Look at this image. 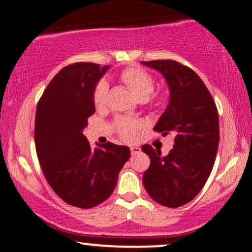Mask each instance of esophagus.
<instances>
[{
	"label": "esophagus",
	"instance_id": "esophagus-1",
	"mask_svg": "<svg viewBox=\"0 0 252 252\" xmlns=\"http://www.w3.org/2000/svg\"><path fill=\"white\" fill-rule=\"evenodd\" d=\"M130 150H131V155H137V154H140V153H141L140 147H131Z\"/></svg>",
	"mask_w": 252,
	"mask_h": 252
}]
</instances>
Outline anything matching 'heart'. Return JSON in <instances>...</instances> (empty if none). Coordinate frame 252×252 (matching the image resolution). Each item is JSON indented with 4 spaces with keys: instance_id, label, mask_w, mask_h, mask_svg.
Masks as SVG:
<instances>
[{
    "instance_id": "1",
    "label": "heart",
    "mask_w": 252,
    "mask_h": 252,
    "mask_svg": "<svg viewBox=\"0 0 252 252\" xmlns=\"http://www.w3.org/2000/svg\"><path fill=\"white\" fill-rule=\"evenodd\" d=\"M121 80L128 86V89L138 100H147L154 91V79L150 74L141 70V68H126L121 74ZM106 94H108V84L105 80H100L97 84L96 90L94 92V103L97 108L104 106L106 102ZM116 128L124 140L132 141L135 140L136 135H137L140 123L136 122V121L128 120V118H118L116 121Z\"/></svg>"
}]
</instances>
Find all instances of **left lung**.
<instances>
[{
  "label": "left lung",
  "mask_w": 252,
  "mask_h": 252,
  "mask_svg": "<svg viewBox=\"0 0 252 252\" xmlns=\"http://www.w3.org/2000/svg\"><path fill=\"white\" fill-rule=\"evenodd\" d=\"M141 63L162 74L169 89L168 105L154 130L175 135L166 156L142 146L150 158L143 185L156 202L174 209L192 200L209 179L219 143L218 111L204 82L189 67L174 60Z\"/></svg>",
  "instance_id": "1"
}]
</instances>
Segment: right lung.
Instances as JSON below:
<instances>
[{"mask_svg":"<svg viewBox=\"0 0 252 252\" xmlns=\"http://www.w3.org/2000/svg\"><path fill=\"white\" fill-rule=\"evenodd\" d=\"M111 66L77 63L59 71L40 98L35 147L43 174L63 201L80 209L102 204L116 187L130 149L111 142L92 149L83 134L94 114V92Z\"/></svg>","mask_w":252,"mask_h":252,"instance_id":"obj_1","label":"right lung"}]
</instances>
